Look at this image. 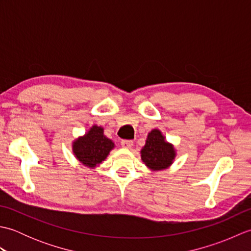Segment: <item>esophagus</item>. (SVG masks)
<instances>
[{"label":"esophagus","instance_id":"1","mask_svg":"<svg viewBox=\"0 0 251 251\" xmlns=\"http://www.w3.org/2000/svg\"><path fill=\"white\" fill-rule=\"evenodd\" d=\"M121 145H122L123 148L130 149L132 147V145H134V141H132V140H122Z\"/></svg>","mask_w":251,"mask_h":251}]
</instances>
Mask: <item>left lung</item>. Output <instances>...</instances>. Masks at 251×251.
<instances>
[{"label": "left lung", "instance_id": "1", "mask_svg": "<svg viewBox=\"0 0 251 251\" xmlns=\"http://www.w3.org/2000/svg\"><path fill=\"white\" fill-rule=\"evenodd\" d=\"M141 158L148 167L161 170L173 163L175 150L172 145L164 140L161 131L154 129L148 135L146 146L141 150Z\"/></svg>", "mask_w": 251, "mask_h": 251}]
</instances>
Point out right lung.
I'll return each mask as SVG.
<instances>
[{
    "label": "right lung",
    "mask_w": 251,
    "mask_h": 251,
    "mask_svg": "<svg viewBox=\"0 0 251 251\" xmlns=\"http://www.w3.org/2000/svg\"><path fill=\"white\" fill-rule=\"evenodd\" d=\"M113 147V142L103 135V129L93 126L86 135L74 142L73 151L79 162L95 167L104 161Z\"/></svg>",
    "instance_id": "obj_1"
}]
</instances>
